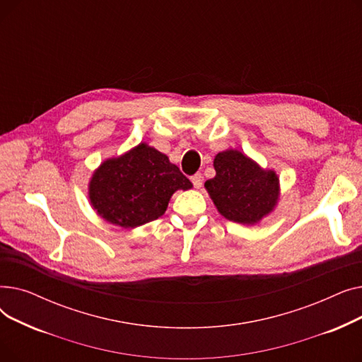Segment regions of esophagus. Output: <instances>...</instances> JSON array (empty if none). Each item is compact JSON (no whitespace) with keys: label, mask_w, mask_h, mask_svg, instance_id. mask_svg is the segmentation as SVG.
<instances>
[{"label":"esophagus","mask_w":362,"mask_h":362,"mask_svg":"<svg viewBox=\"0 0 362 362\" xmlns=\"http://www.w3.org/2000/svg\"><path fill=\"white\" fill-rule=\"evenodd\" d=\"M191 180H192V183H194V186L197 187V189H199L201 186H202V182H204V177H202V175L201 173H197V175H194L192 177H191Z\"/></svg>","instance_id":"esophagus-1"}]
</instances>
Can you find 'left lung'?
<instances>
[{
    "label": "left lung",
    "instance_id": "obj_1",
    "mask_svg": "<svg viewBox=\"0 0 362 362\" xmlns=\"http://www.w3.org/2000/svg\"><path fill=\"white\" fill-rule=\"evenodd\" d=\"M214 168L216 176L205 182V189L224 218L255 224L274 210L280 186L273 170L261 168L238 149L218 152Z\"/></svg>",
    "mask_w": 362,
    "mask_h": 362
}]
</instances>
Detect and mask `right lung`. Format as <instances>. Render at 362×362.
Instances as JSON below:
<instances>
[{
  "instance_id": "obj_1",
  "label": "right lung",
  "mask_w": 362,
  "mask_h": 362,
  "mask_svg": "<svg viewBox=\"0 0 362 362\" xmlns=\"http://www.w3.org/2000/svg\"><path fill=\"white\" fill-rule=\"evenodd\" d=\"M191 187V180L165 154L141 142L93 171L89 201L105 221L133 229L161 217L171 195Z\"/></svg>"
}]
</instances>
